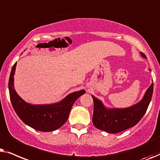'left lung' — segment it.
Here are the masks:
<instances>
[{"instance_id":"1","label":"left lung","mask_w":160,"mask_h":160,"mask_svg":"<svg viewBox=\"0 0 160 160\" xmlns=\"http://www.w3.org/2000/svg\"><path fill=\"white\" fill-rule=\"evenodd\" d=\"M141 53L146 58L144 53ZM154 85L148 87L142 100L135 105L127 108L108 109L102 102L92 96L93 100V125L100 130L109 133H117L135 126L146 113L152 99Z\"/></svg>"}]
</instances>
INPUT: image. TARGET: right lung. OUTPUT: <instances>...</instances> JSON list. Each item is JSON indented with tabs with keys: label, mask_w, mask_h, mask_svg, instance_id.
Segmentation results:
<instances>
[{
	"label": "right lung",
	"mask_w": 160,
	"mask_h": 160,
	"mask_svg": "<svg viewBox=\"0 0 160 160\" xmlns=\"http://www.w3.org/2000/svg\"><path fill=\"white\" fill-rule=\"evenodd\" d=\"M17 62L12 67L8 90L11 102L14 111L28 126L42 132H52L64 124L74 102L86 93L80 90L69 93L60 102L50 105H31L25 102L14 90V75Z\"/></svg>",
	"instance_id": "right-lung-1"
}]
</instances>
